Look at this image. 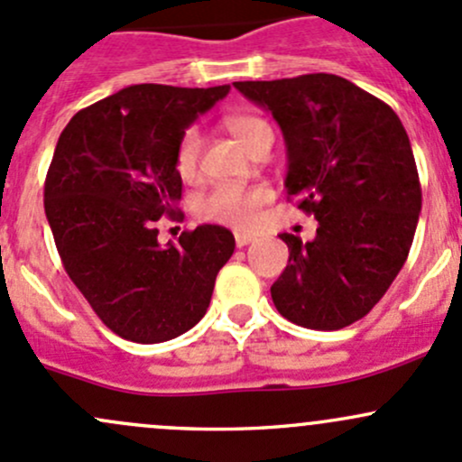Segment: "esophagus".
Wrapping results in <instances>:
<instances>
[{
	"instance_id": "34e87169",
	"label": "esophagus",
	"mask_w": 462,
	"mask_h": 462,
	"mask_svg": "<svg viewBox=\"0 0 462 462\" xmlns=\"http://www.w3.org/2000/svg\"><path fill=\"white\" fill-rule=\"evenodd\" d=\"M235 241H236V247H245V245H250L252 241H254V236L245 235V232H236Z\"/></svg>"
}]
</instances>
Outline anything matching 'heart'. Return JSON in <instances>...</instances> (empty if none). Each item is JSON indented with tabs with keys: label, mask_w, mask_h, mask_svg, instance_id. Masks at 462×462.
I'll use <instances>...</instances> for the list:
<instances>
[{
	"label": "heart",
	"mask_w": 462,
	"mask_h": 462,
	"mask_svg": "<svg viewBox=\"0 0 462 462\" xmlns=\"http://www.w3.org/2000/svg\"><path fill=\"white\" fill-rule=\"evenodd\" d=\"M226 128L245 145L247 150L259 142L263 134L272 133L270 125L256 115H227L223 119ZM203 137L199 128H188L179 139L174 150V168L179 177L192 179L201 162ZM270 199V190L263 186H239V183H221L203 194L197 203V215L206 221L227 223V226L247 227L254 223L256 212Z\"/></svg>",
	"instance_id": "obj_1"
}]
</instances>
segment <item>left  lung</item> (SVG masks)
<instances>
[{
  "instance_id": "left-lung-1",
  "label": "left lung",
  "mask_w": 462,
  "mask_h": 462,
  "mask_svg": "<svg viewBox=\"0 0 462 462\" xmlns=\"http://www.w3.org/2000/svg\"><path fill=\"white\" fill-rule=\"evenodd\" d=\"M235 88L274 116L285 190L319 221L308 244L281 235L290 259L272 300L300 328H347L390 290L414 241L423 199L410 137L385 101L328 72Z\"/></svg>"
}]
</instances>
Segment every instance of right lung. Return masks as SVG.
Returning <instances> with one entry per match:
<instances>
[{"mask_svg": "<svg viewBox=\"0 0 462 462\" xmlns=\"http://www.w3.org/2000/svg\"><path fill=\"white\" fill-rule=\"evenodd\" d=\"M230 86L137 84L79 110L60 134L43 208L61 263L95 314L133 343H163L194 328L218 270L235 252L221 226L159 245L163 215L177 217L174 150Z\"/></svg>", "mask_w": 462, "mask_h": 462, "instance_id": "1", "label": "right lung"}]
</instances>
